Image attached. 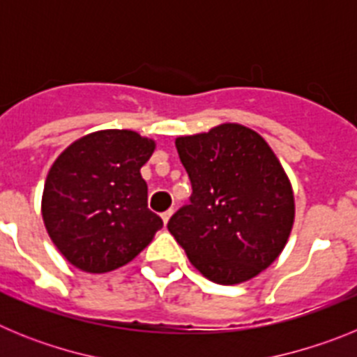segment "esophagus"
<instances>
[{
    "instance_id": "obj_1",
    "label": "esophagus",
    "mask_w": 357,
    "mask_h": 357,
    "mask_svg": "<svg viewBox=\"0 0 357 357\" xmlns=\"http://www.w3.org/2000/svg\"><path fill=\"white\" fill-rule=\"evenodd\" d=\"M172 214H173V209H169V211H166V213L160 214V216H162L164 225H168V222H169V218H172Z\"/></svg>"
}]
</instances>
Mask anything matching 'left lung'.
<instances>
[{
	"label": "left lung",
	"instance_id": "obj_1",
	"mask_svg": "<svg viewBox=\"0 0 357 357\" xmlns=\"http://www.w3.org/2000/svg\"><path fill=\"white\" fill-rule=\"evenodd\" d=\"M175 146L193 195L168 230L206 279L225 286L254 279L279 257L295 222L282 164L257 132L239 123L182 135Z\"/></svg>",
	"mask_w": 357,
	"mask_h": 357
}]
</instances>
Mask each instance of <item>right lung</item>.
Here are the masks:
<instances>
[{"label":"right lung","mask_w":357,"mask_h":357,"mask_svg":"<svg viewBox=\"0 0 357 357\" xmlns=\"http://www.w3.org/2000/svg\"><path fill=\"white\" fill-rule=\"evenodd\" d=\"M155 141L134 130H98L69 144L44 182V227L78 270L112 272L148 247L162 220L148 209L141 168Z\"/></svg>","instance_id":"add662e5"}]
</instances>
